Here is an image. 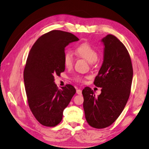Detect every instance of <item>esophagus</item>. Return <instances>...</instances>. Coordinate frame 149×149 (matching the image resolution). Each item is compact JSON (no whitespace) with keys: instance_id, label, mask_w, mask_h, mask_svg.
<instances>
[{"instance_id":"esophagus-1","label":"esophagus","mask_w":149,"mask_h":149,"mask_svg":"<svg viewBox=\"0 0 149 149\" xmlns=\"http://www.w3.org/2000/svg\"><path fill=\"white\" fill-rule=\"evenodd\" d=\"M77 93L78 94V95H81L82 90L81 89H77Z\"/></svg>"}]
</instances>
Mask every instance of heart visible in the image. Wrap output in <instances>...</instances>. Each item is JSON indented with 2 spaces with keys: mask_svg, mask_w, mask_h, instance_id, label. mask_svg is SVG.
I'll use <instances>...</instances> for the list:
<instances>
[{
  "mask_svg": "<svg viewBox=\"0 0 149 149\" xmlns=\"http://www.w3.org/2000/svg\"><path fill=\"white\" fill-rule=\"evenodd\" d=\"M76 54L79 57L88 61L89 63H93L98 59V53L93 47L88 43H82L75 50ZM74 58L71 53L67 52L63 57V63L66 68H71L73 65ZM74 79L77 81H82L83 78L79 76H76Z\"/></svg>",
  "mask_w": 149,
  "mask_h": 149,
  "instance_id": "obj_1",
  "label": "heart"
}]
</instances>
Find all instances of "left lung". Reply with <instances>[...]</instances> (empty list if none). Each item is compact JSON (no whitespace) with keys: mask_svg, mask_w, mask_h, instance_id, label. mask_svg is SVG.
<instances>
[{"mask_svg":"<svg viewBox=\"0 0 149 149\" xmlns=\"http://www.w3.org/2000/svg\"><path fill=\"white\" fill-rule=\"evenodd\" d=\"M104 61L93 84L102 88L96 97L90 87L83 90V109L87 123L93 128L109 126L121 114L131 92L133 67L124 44L112 35L102 39Z\"/></svg>","mask_w":149,"mask_h":149,"instance_id":"1","label":"left lung"}]
</instances>
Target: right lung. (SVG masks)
Returning <instances> with one entry per match:
<instances>
[{
  "label": "right lung",
  "mask_w": 149,
  "mask_h": 149,
  "mask_svg": "<svg viewBox=\"0 0 149 149\" xmlns=\"http://www.w3.org/2000/svg\"><path fill=\"white\" fill-rule=\"evenodd\" d=\"M78 40L71 33L52 30L39 37L28 54L23 74L28 103L43 126L54 127L60 123L64 109L76 93L70 84L58 88L54 77L64 71V48Z\"/></svg>",
  "instance_id": "add662e5"
}]
</instances>
